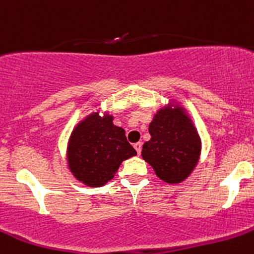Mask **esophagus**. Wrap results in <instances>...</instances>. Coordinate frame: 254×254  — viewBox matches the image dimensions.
<instances>
[{"mask_svg": "<svg viewBox=\"0 0 254 254\" xmlns=\"http://www.w3.org/2000/svg\"><path fill=\"white\" fill-rule=\"evenodd\" d=\"M141 146H142L141 142H136V144H134V147H135V150H136L137 154H140V152H141Z\"/></svg>", "mask_w": 254, "mask_h": 254, "instance_id": "34e87169", "label": "esophagus"}]
</instances>
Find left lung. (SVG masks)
<instances>
[{
    "label": "left lung",
    "instance_id": "obj_1",
    "mask_svg": "<svg viewBox=\"0 0 254 254\" xmlns=\"http://www.w3.org/2000/svg\"><path fill=\"white\" fill-rule=\"evenodd\" d=\"M151 135L141 156L166 184H180L195 170L201 139L186 109L175 103L160 108L149 125Z\"/></svg>",
    "mask_w": 254,
    "mask_h": 254
}]
</instances>
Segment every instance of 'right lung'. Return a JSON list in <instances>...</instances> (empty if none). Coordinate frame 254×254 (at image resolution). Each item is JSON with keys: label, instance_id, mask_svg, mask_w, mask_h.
Segmentation results:
<instances>
[{"label": "right lung", "instance_id": "add662e5", "mask_svg": "<svg viewBox=\"0 0 254 254\" xmlns=\"http://www.w3.org/2000/svg\"><path fill=\"white\" fill-rule=\"evenodd\" d=\"M89 113L70 134L67 146L68 167L78 181L89 187L104 186L120 164L136 151L127 142L125 130L113 124L109 113Z\"/></svg>", "mask_w": 254, "mask_h": 254}]
</instances>
